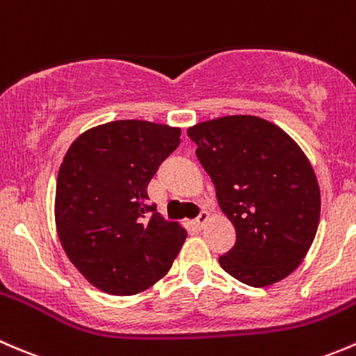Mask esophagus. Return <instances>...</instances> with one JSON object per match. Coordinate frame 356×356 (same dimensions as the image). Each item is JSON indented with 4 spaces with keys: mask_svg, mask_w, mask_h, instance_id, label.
Masks as SVG:
<instances>
[{
    "mask_svg": "<svg viewBox=\"0 0 356 356\" xmlns=\"http://www.w3.org/2000/svg\"><path fill=\"white\" fill-rule=\"evenodd\" d=\"M207 219H209V214L205 211H200V214L197 216L195 219H193V226H195L197 229H202L204 226H205V222H207Z\"/></svg>",
    "mask_w": 356,
    "mask_h": 356,
    "instance_id": "obj_1",
    "label": "esophagus"
}]
</instances>
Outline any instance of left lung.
Here are the masks:
<instances>
[{"mask_svg":"<svg viewBox=\"0 0 356 356\" xmlns=\"http://www.w3.org/2000/svg\"><path fill=\"white\" fill-rule=\"evenodd\" d=\"M186 134L236 229L234 247L219 257L222 269L255 288L284 280L309 252L321 218V192L305 154L257 116H225Z\"/></svg>","mask_w":356,"mask_h":356,"instance_id":"8db88e82","label":"left lung"}]
</instances>
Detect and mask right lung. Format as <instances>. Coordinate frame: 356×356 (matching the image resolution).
I'll use <instances>...</instances> for the list:
<instances>
[{"label":"right lung","instance_id":"1","mask_svg":"<svg viewBox=\"0 0 356 356\" xmlns=\"http://www.w3.org/2000/svg\"><path fill=\"white\" fill-rule=\"evenodd\" d=\"M179 128L120 120L90 128L65 156L56 181V228L73 266L109 295L151 288L186 238L149 202L147 185L179 145Z\"/></svg>","mask_w":356,"mask_h":356}]
</instances>
